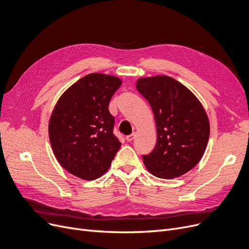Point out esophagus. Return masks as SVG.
Wrapping results in <instances>:
<instances>
[{"label": "esophagus", "instance_id": "obj_1", "mask_svg": "<svg viewBox=\"0 0 249 249\" xmlns=\"http://www.w3.org/2000/svg\"><path fill=\"white\" fill-rule=\"evenodd\" d=\"M135 137H136V134L135 133H133L132 135H128V136H126V141L127 142H132L134 139H135Z\"/></svg>", "mask_w": 249, "mask_h": 249}]
</instances>
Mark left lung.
<instances>
[{"instance_id":"obj_1","label":"left lung","mask_w":249,"mask_h":249,"mask_svg":"<svg viewBox=\"0 0 249 249\" xmlns=\"http://www.w3.org/2000/svg\"><path fill=\"white\" fill-rule=\"evenodd\" d=\"M137 89L150 103L157 143L143 156L148 171L172 179L192 170L202 159L210 137V122L195 94L175 79L158 75L140 78Z\"/></svg>"}]
</instances>
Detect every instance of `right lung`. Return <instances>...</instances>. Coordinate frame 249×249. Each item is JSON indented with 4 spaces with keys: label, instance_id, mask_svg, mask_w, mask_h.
I'll use <instances>...</instances> for the list:
<instances>
[{
    "label": "right lung",
    "instance_id": "add662e5",
    "mask_svg": "<svg viewBox=\"0 0 249 249\" xmlns=\"http://www.w3.org/2000/svg\"><path fill=\"white\" fill-rule=\"evenodd\" d=\"M122 80L92 73L71 85L56 101L49 123V137L61 166L84 180L102 176L122 143L113 135L109 101Z\"/></svg>",
    "mask_w": 249,
    "mask_h": 249
}]
</instances>
